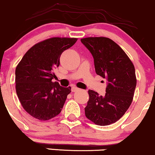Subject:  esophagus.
<instances>
[{
  "label": "esophagus",
  "mask_w": 155,
  "mask_h": 155,
  "mask_svg": "<svg viewBox=\"0 0 155 155\" xmlns=\"http://www.w3.org/2000/svg\"><path fill=\"white\" fill-rule=\"evenodd\" d=\"M71 91H72V92H76V91H79V88H78V87L75 86H73V87H72Z\"/></svg>",
  "instance_id": "obj_1"
}]
</instances>
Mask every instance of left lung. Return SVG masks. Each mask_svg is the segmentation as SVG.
Returning <instances> with one entry per match:
<instances>
[{
    "mask_svg": "<svg viewBox=\"0 0 155 155\" xmlns=\"http://www.w3.org/2000/svg\"><path fill=\"white\" fill-rule=\"evenodd\" d=\"M81 42L93 55L96 74L108 81L104 96L88 91L85 116L97 125H110L124 115L132 102L137 85L134 66L109 38L87 37L81 39Z\"/></svg>",
    "mask_w": 155,
    "mask_h": 155,
    "instance_id": "1",
    "label": "left lung"
}]
</instances>
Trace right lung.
<instances>
[{
	"instance_id": "obj_1",
	"label": "right lung",
	"mask_w": 155,
	"mask_h": 155,
	"mask_svg": "<svg viewBox=\"0 0 155 155\" xmlns=\"http://www.w3.org/2000/svg\"><path fill=\"white\" fill-rule=\"evenodd\" d=\"M77 38L52 37L36 44L26 51L16 68V91L24 110L32 117L47 121L62 110L71 87L51 80L62 53Z\"/></svg>"
}]
</instances>
